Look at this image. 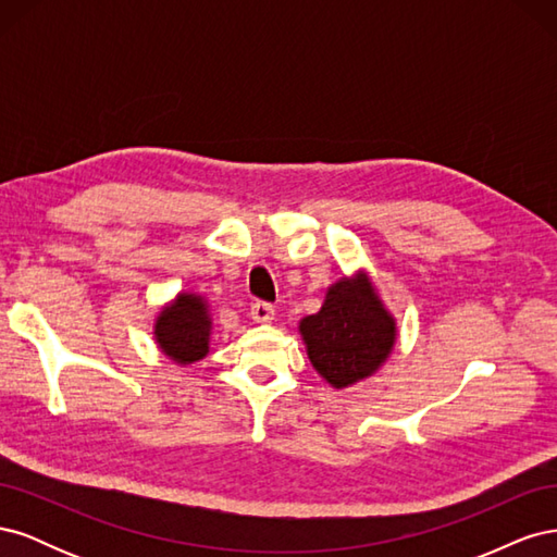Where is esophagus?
Returning <instances> with one entry per match:
<instances>
[{"instance_id":"34e87169","label":"esophagus","mask_w":557,"mask_h":557,"mask_svg":"<svg viewBox=\"0 0 557 557\" xmlns=\"http://www.w3.org/2000/svg\"><path fill=\"white\" fill-rule=\"evenodd\" d=\"M250 318L256 323H272L274 320V307L267 305V301H252L250 305Z\"/></svg>"}]
</instances>
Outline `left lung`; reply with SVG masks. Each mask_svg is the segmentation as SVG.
Masks as SVG:
<instances>
[{
  "mask_svg": "<svg viewBox=\"0 0 557 557\" xmlns=\"http://www.w3.org/2000/svg\"><path fill=\"white\" fill-rule=\"evenodd\" d=\"M297 330L313 369L336 391L374 376L397 342V320L367 272L332 283L323 307Z\"/></svg>",
  "mask_w": 557,
  "mask_h": 557,
  "instance_id": "1",
  "label": "left lung"
}]
</instances>
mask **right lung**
I'll list each match as a JSON object with an SVG mask.
<instances>
[{
    "label": "right lung",
    "instance_id": "1",
    "mask_svg": "<svg viewBox=\"0 0 557 557\" xmlns=\"http://www.w3.org/2000/svg\"><path fill=\"white\" fill-rule=\"evenodd\" d=\"M213 318L209 301L197 293H178L156 318L153 334L162 356L185 367L209 356Z\"/></svg>",
    "mask_w": 557,
    "mask_h": 557
}]
</instances>
